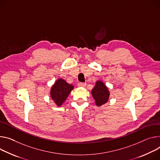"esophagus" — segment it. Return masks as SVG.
Instances as JSON below:
<instances>
[{
    "mask_svg": "<svg viewBox=\"0 0 160 160\" xmlns=\"http://www.w3.org/2000/svg\"><path fill=\"white\" fill-rule=\"evenodd\" d=\"M87 85L86 83H84V82H79L78 83V87H82V88H84V87H85Z\"/></svg>",
    "mask_w": 160,
    "mask_h": 160,
    "instance_id": "esophagus-1",
    "label": "esophagus"
}]
</instances>
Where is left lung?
<instances>
[{
    "label": "left lung",
    "instance_id": "obj_1",
    "mask_svg": "<svg viewBox=\"0 0 160 160\" xmlns=\"http://www.w3.org/2000/svg\"><path fill=\"white\" fill-rule=\"evenodd\" d=\"M92 94L95 99L96 104L101 106L107 102L109 98V91L106 85L101 81H98L93 89Z\"/></svg>",
    "mask_w": 160,
    "mask_h": 160
}]
</instances>
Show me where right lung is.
I'll return each mask as SVG.
<instances>
[{
	"mask_svg": "<svg viewBox=\"0 0 160 160\" xmlns=\"http://www.w3.org/2000/svg\"><path fill=\"white\" fill-rule=\"evenodd\" d=\"M73 86L68 83L63 79L57 80L51 89V97L57 106H61L66 100Z\"/></svg>",
	"mask_w": 160,
	"mask_h": 160,
	"instance_id": "1",
	"label": "right lung"
}]
</instances>
